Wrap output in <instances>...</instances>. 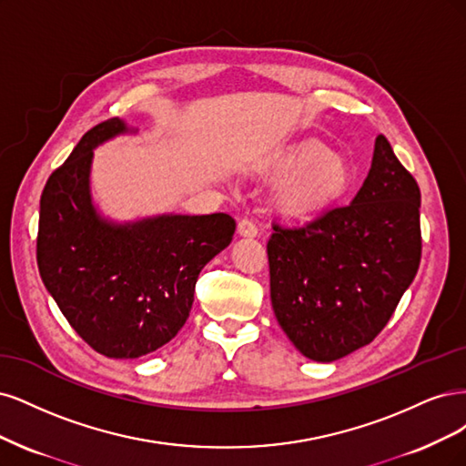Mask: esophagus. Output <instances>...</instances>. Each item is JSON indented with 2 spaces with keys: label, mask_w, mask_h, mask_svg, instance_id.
I'll return each instance as SVG.
<instances>
[{
  "label": "esophagus",
  "mask_w": 466,
  "mask_h": 466,
  "mask_svg": "<svg viewBox=\"0 0 466 466\" xmlns=\"http://www.w3.org/2000/svg\"><path fill=\"white\" fill-rule=\"evenodd\" d=\"M238 234L242 238H255L258 236V227L249 218H244L238 222Z\"/></svg>",
  "instance_id": "34e87169"
}]
</instances>
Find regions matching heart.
<instances>
[{
	"mask_svg": "<svg viewBox=\"0 0 466 466\" xmlns=\"http://www.w3.org/2000/svg\"><path fill=\"white\" fill-rule=\"evenodd\" d=\"M268 174L282 182L277 207L289 217H311L340 203L352 187L349 162L319 141L289 147L268 162Z\"/></svg>",
	"mask_w": 466,
	"mask_h": 466,
	"instance_id": "b5f03b06",
	"label": "heart"
}]
</instances>
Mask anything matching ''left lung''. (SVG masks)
Returning a JSON list of instances; mask_svg holds the SVG:
<instances>
[{"instance_id":"1","label":"left lung","mask_w":466,"mask_h":466,"mask_svg":"<svg viewBox=\"0 0 466 466\" xmlns=\"http://www.w3.org/2000/svg\"><path fill=\"white\" fill-rule=\"evenodd\" d=\"M273 230L267 253L275 318L306 358L335 362L381 333L416 277L420 187L378 135L350 205Z\"/></svg>"}]
</instances>
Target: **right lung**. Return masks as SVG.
Segmentation results:
<instances>
[{
  "label": "right lung",
  "mask_w": 466,
  "mask_h": 466,
  "mask_svg": "<svg viewBox=\"0 0 466 466\" xmlns=\"http://www.w3.org/2000/svg\"><path fill=\"white\" fill-rule=\"evenodd\" d=\"M135 133L112 117L83 135L42 191L36 239L42 282L69 325L88 347L119 360L155 352L177 335L201 268L236 230L224 213L104 217L91 193L95 148Z\"/></svg>",
  "instance_id": "right-lung-1"
}]
</instances>
